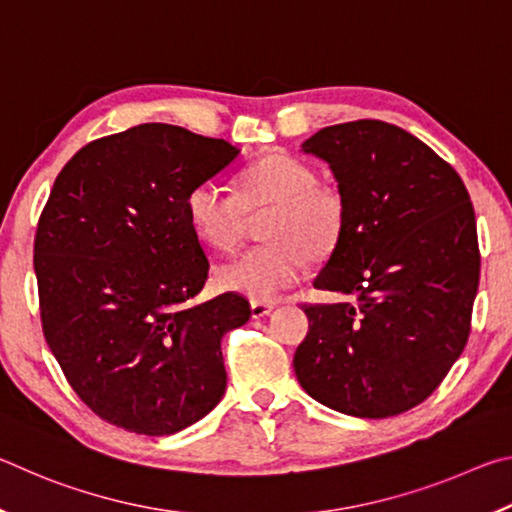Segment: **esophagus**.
<instances>
[{
	"instance_id": "esophagus-1",
	"label": "esophagus",
	"mask_w": 512,
	"mask_h": 512,
	"mask_svg": "<svg viewBox=\"0 0 512 512\" xmlns=\"http://www.w3.org/2000/svg\"><path fill=\"white\" fill-rule=\"evenodd\" d=\"M250 311H253V318H264L273 311V305H266V302H253L250 305Z\"/></svg>"
}]
</instances>
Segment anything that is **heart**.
<instances>
[{
    "label": "heart",
    "instance_id": "obj_1",
    "mask_svg": "<svg viewBox=\"0 0 512 512\" xmlns=\"http://www.w3.org/2000/svg\"><path fill=\"white\" fill-rule=\"evenodd\" d=\"M259 237L266 244L223 264V289L253 302H275L300 282L307 257L323 259L339 244L345 203L318 173L287 153H275L241 173L239 194L219 183L196 185L187 196V216L198 239L219 253H232L244 239L248 214H264Z\"/></svg>",
    "mask_w": 512,
    "mask_h": 512
}]
</instances>
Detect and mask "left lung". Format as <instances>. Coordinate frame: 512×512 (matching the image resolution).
Listing matches in <instances>:
<instances>
[{
    "label": "left lung",
    "instance_id": "8db88e82",
    "mask_svg": "<svg viewBox=\"0 0 512 512\" xmlns=\"http://www.w3.org/2000/svg\"><path fill=\"white\" fill-rule=\"evenodd\" d=\"M302 151L329 164L345 203L314 287L350 300L305 305L293 368L329 409L391 418L436 391L470 336L481 268L470 194L452 164L386 121L327 126Z\"/></svg>",
    "mask_w": 512,
    "mask_h": 512
}]
</instances>
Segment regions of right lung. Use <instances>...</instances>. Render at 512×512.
Wrapping results in <instances>:
<instances>
[{
  "instance_id": "add662e5",
  "label": "right lung",
  "mask_w": 512,
  "mask_h": 512,
  "mask_svg": "<svg viewBox=\"0 0 512 512\" xmlns=\"http://www.w3.org/2000/svg\"><path fill=\"white\" fill-rule=\"evenodd\" d=\"M237 155L225 140L140 124L58 173L33 244L42 332L101 420L171 436L221 402V339L250 305L239 293L194 302L210 262L187 196Z\"/></svg>"
}]
</instances>
